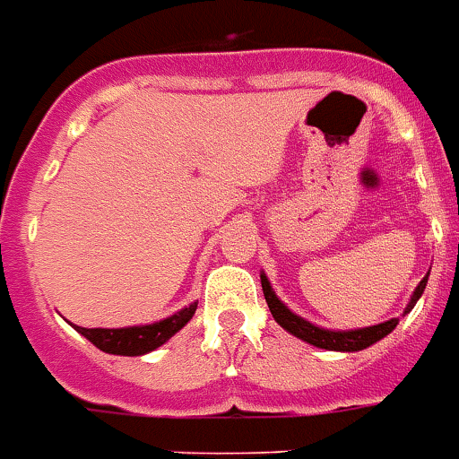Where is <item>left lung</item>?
Instances as JSON below:
<instances>
[{"instance_id":"obj_1","label":"left lung","mask_w":459,"mask_h":459,"mask_svg":"<svg viewBox=\"0 0 459 459\" xmlns=\"http://www.w3.org/2000/svg\"><path fill=\"white\" fill-rule=\"evenodd\" d=\"M427 280L429 274L424 280L417 284L415 293H412V299H410L408 307H405V313L408 315L415 303L420 300V296L424 293L427 289ZM260 284H263V293H265V300H267V307H270V313H273L274 322L280 325V327L287 329L289 333L293 336H299L300 341H306L310 346H317V348H325V351H343V353H353V351H362V348L372 346L377 341H381L386 333H391L398 325V317L394 320H386L381 322V325H375V327H362V329H346V332H333V329H322L313 322L303 320L299 317L296 313H291L280 299H277V293L273 291L270 287V281H267L265 274H260Z\"/></svg>"}]
</instances>
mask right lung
Masks as SVG:
<instances>
[{"label":"right lung","instance_id":"1","mask_svg":"<svg viewBox=\"0 0 459 459\" xmlns=\"http://www.w3.org/2000/svg\"><path fill=\"white\" fill-rule=\"evenodd\" d=\"M196 313V303L182 307L179 313L170 315L166 320L153 322V325H139V327H120V329H84L73 327L82 333L84 339L91 341L99 351L111 355H144L163 346L170 336L185 327Z\"/></svg>","mask_w":459,"mask_h":459}]
</instances>
